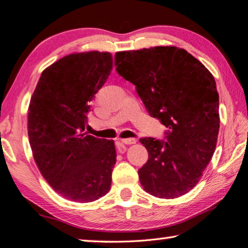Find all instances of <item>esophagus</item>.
Here are the masks:
<instances>
[{"mask_svg":"<svg viewBox=\"0 0 248 248\" xmlns=\"http://www.w3.org/2000/svg\"><path fill=\"white\" fill-rule=\"evenodd\" d=\"M121 142L124 144H135L137 142L136 139L133 138H128V139H121Z\"/></svg>","mask_w":248,"mask_h":248,"instance_id":"esophagus-1","label":"esophagus"}]
</instances>
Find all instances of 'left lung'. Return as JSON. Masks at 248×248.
Wrapping results in <instances>:
<instances>
[{
	"label": "left lung",
	"mask_w": 248,
	"mask_h": 248,
	"mask_svg": "<svg viewBox=\"0 0 248 248\" xmlns=\"http://www.w3.org/2000/svg\"><path fill=\"white\" fill-rule=\"evenodd\" d=\"M117 72L136 86L149 115L169 128L166 141L142 138L149 153L138 171L147 193L175 199L191 191L215 151L219 130L213 75L176 46L116 53Z\"/></svg>",
	"instance_id": "1"
}]
</instances>
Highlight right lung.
Segmentation results:
<instances>
[{"mask_svg": "<svg viewBox=\"0 0 248 248\" xmlns=\"http://www.w3.org/2000/svg\"><path fill=\"white\" fill-rule=\"evenodd\" d=\"M113 66L108 52L73 53L43 70L29 106L27 132L38 170L55 192L88 203L106 195L116 164L113 140L85 132L90 101Z\"/></svg>", "mask_w": 248, "mask_h": 248, "instance_id": "right-lung-1", "label": "right lung"}]
</instances>
